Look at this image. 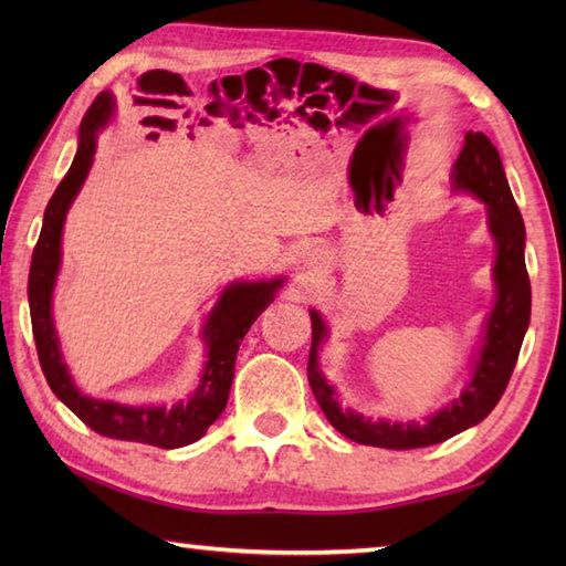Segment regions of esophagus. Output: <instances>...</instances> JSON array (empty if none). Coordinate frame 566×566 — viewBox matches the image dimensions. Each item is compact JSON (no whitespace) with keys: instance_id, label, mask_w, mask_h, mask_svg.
<instances>
[{"instance_id":"esophagus-1","label":"esophagus","mask_w":566,"mask_h":566,"mask_svg":"<svg viewBox=\"0 0 566 566\" xmlns=\"http://www.w3.org/2000/svg\"><path fill=\"white\" fill-rule=\"evenodd\" d=\"M326 260H328L326 250H323V248H311V250H308V258H306V264H308L311 270L318 272V270L326 268Z\"/></svg>"}]
</instances>
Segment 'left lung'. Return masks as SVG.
Wrapping results in <instances>:
<instances>
[{
    "label": "left lung",
    "instance_id": "left-lung-1",
    "mask_svg": "<svg viewBox=\"0 0 566 566\" xmlns=\"http://www.w3.org/2000/svg\"><path fill=\"white\" fill-rule=\"evenodd\" d=\"M452 189H462L482 199L489 211V231L496 240V304L489 314L482 350L476 355L474 375L464 384L460 399L430 416L426 423H391V420H369L355 411H343L333 387L321 375L318 345L328 335L318 311H311V355L308 384L331 426L359 444L389 450L428 448L448 440L457 432L472 428L494 411V406L509 387L513 367L531 323V276L525 270V226L515 207L506 172L494 148L482 130H469L464 148L452 167Z\"/></svg>",
    "mask_w": 566,
    "mask_h": 566
}]
</instances>
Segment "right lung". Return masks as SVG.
Segmentation results:
<instances>
[{"label":"right lung","instance_id":"1","mask_svg":"<svg viewBox=\"0 0 566 566\" xmlns=\"http://www.w3.org/2000/svg\"><path fill=\"white\" fill-rule=\"evenodd\" d=\"M114 114L112 92H102L84 114L80 124V148L72 160L63 182L57 185L43 213V228L39 243L33 248L29 272V306L35 350L48 387L63 401L82 423L104 438L153 444V448L175 450L199 440L216 418L223 413L228 391H231L235 355L240 340L245 338L252 323L270 306L274 292L284 280L272 282H235L221 294L211 316L203 326L207 340V367L199 379L197 391L187 403L179 401L172 408L165 406H124L114 401L90 399L72 384L70 371L60 355L57 335L53 328L51 298L60 268V235H63L65 213L72 199L77 197L97 150V134Z\"/></svg>","mask_w":566,"mask_h":566}]
</instances>
